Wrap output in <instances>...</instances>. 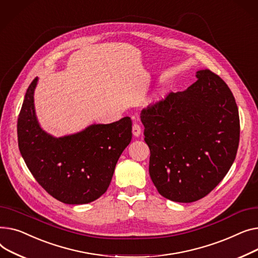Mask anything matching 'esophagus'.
Masks as SVG:
<instances>
[{
	"label": "esophagus",
	"instance_id": "1",
	"mask_svg": "<svg viewBox=\"0 0 258 258\" xmlns=\"http://www.w3.org/2000/svg\"><path fill=\"white\" fill-rule=\"evenodd\" d=\"M132 133L136 138H139V136L142 134V127L139 123H134L132 126Z\"/></svg>",
	"mask_w": 258,
	"mask_h": 258
}]
</instances>
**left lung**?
Wrapping results in <instances>:
<instances>
[{"label": "left lung", "mask_w": 258, "mask_h": 258, "mask_svg": "<svg viewBox=\"0 0 258 258\" xmlns=\"http://www.w3.org/2000/svg\"><path fill=\"white\" fill-rule=\"evenodd\" d=\"M183 92L142 110L149 173L158 192L174 202L190 203L213 190L228 173L239 142L235 99L218 75L196 73Z\"/></svg>", "instance_id": "obj_1"}]
</instances>
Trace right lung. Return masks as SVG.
<instances>
[{
	"label": "right lung",
	"instance_id": "right-lung-1",
	"mask_svg": "<svg viewBox=\"0 0 258 258\" xmlns=\"http://www.w3.org/2000/svg\"><path fill=\"white\" fill-rule=\"evenodd\" d=\"M37 81L36 77L29 85L18 119L20 152L37 182L55 199L72 205L93 202L107 190L116 162L131 142V118L55 138L36 117Z\"/></svg>",
	"mask_w": 258,
	"mask_h": 258
}]
</instances>
